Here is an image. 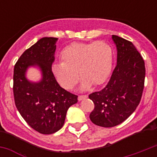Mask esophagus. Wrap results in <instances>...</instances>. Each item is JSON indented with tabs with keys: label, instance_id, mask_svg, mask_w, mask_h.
Segmentation results:
<instances>
[{
	"label": "esophagus",
	"instance_id": "esophagus-1",
	"mask_svg": "<svg viewBox=\"0 0 157 157\" xmlns=\"http://www.w3.org/2000/svg\"><path fill=\"white\" fill-rule=\"evenodd\" d=\"M88 97V95H86V94H85V95H79L78 96V100L79 101H81L83 100V99H85V98H86Z\"/></svg>",
	"mask_w": 157,
	"mask_h": 157
}]
</instances>
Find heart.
Returning <instances> with one entry per match:
<instances>
[{
    "mask_svg": "<svg viewBox=\"0 0 157 157\" xmlns=\"http://www.w3.org/2000/svg\"><path fill=\"white\" fill-rule=\"evenodd\" d=\"M61 63L52 65V71L63 88L71 90L82 78L81 88L86 90L94 84L102 85L107 81L113 63V50L103 40L94 42H73L60 53Z\"/></svg>",
    "mask_w": 157,
    "mask_h": 157,
    "instance_id": "obj_1",
    "label": "heart"
}]
</instances>
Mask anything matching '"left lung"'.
Segmentation results:
<instances>
[{
    "label": "left lung",
    "instance_id": "left-lung-1",
    "mask_svg": "<svg viewBox=\"0 0 157 157\" xmlns=\"http://www.w3.org/2000/svg\"><path fill=\"white\" fill-rule=\"evenodd\" d=\"M117 50V63L108 83L89 98L94 103L90 115L94 124L114 127L124 121L140 103L144 88L145 63L131 41L112 35Z\"/></svg>",
    "mask_w": 157,
    "mask_h": 157
}]
</instances>
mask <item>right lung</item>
<instances>
[{"mask_svg":"<svg viewBox=\"0 0 157 157\" xmlns=\"http://www.w3.org/2000/svg\"><path fill=\"white\" fill-rule=\"evenodd\" d=\"M58 38L43 37L26 50L14 65V103L25 121L36 131L51 134L65 121L67 109L77 103V95L65 90L52 71ZM38 66L43 73L39 82H31L25 74L29 66Z\"/></svg>","mask_w":157,"mask_h":157,"instance_id":"right-lung-1","label":"right lung"}]
</instances>
